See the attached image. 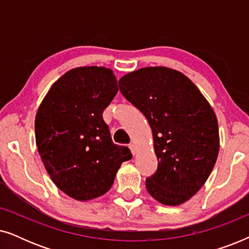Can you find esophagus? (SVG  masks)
<instances>
[{
    "label": "esophagus",
    "mask_w": 249,
    "mask_h": 249,
    "mask_svg": "<svg viewBox=\"0 0 249 249\" xmlns=\"http://www.w3.org/2000/svg\"><path fill=\"white\" fill-rule=\"evenodd\" d=\"M129 148L131 149V153L132 155H136L137 154V146H136L134 142H131V144H129Z\"/></svg>",
    "instance_id": "34e87169"
}]
</instances>
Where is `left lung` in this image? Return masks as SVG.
Returning a JSON list of instances; mask_svg holds the SVG:
<instances>
[{"label": "left lung", "mask_w": 249, "mask_h": 249, "mask_svg": "<svg viewBox=\"0 0 249 249\" xmlns=\"http://www.w3.org/2000/svg\"><path fill=\"white\" fill-rule=\"evenodd\" d=\"M119 87L152 129L159 164L146 179L149 195L168 206L187 202L206 182L219 154L212 107L188 77L166 67L132 71Z\"/></svg>", "instance_id": "obj_1"}]
</instances>
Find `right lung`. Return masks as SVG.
Listing matches in <instances>:
<instances>
[{"label": "right lung", "instance_id": "obj_1", "mask_svg": "<svg viewBox=\"0 0 249 249\" xmlns=\"http://www.w3.org/2000/svg\"><path fill=\"white\" fill-rule=\"evenodd\" d=\"M118 93L113 71L79 67L47 91L35 119L36 146L47 173L71 198L86 202L108 192L130 149L112 142L103 111Z\"/></svg>", "mask_w": 249, "mask_h": 249}]
</instances>
